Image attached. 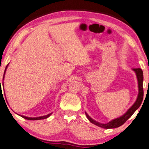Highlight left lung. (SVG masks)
<instances>
[{"instance_id":"left-lung-1","label":"left lung","mask_w":149,"mask_h":149,"mask_svg":"<svg viewBox=\"0 0 149 149\" xmlns=\"http://www.w3.org/2000/svg\"><path fill=\"white\" fill-rule=\"evenodd\" d=\"M134 71L136 74L137 80H138V84H139V95H138L137 99L136 100L135 103L132 105V106L130 107V109L127 111L126 113H125L124 115L120 116V118H116V119L112 120L107 124H101V123H99L95 121L94 120H93L90 116L88 115V114L85 112L86 116H87V118L89 121L93 123V124L96 125L99 127H101V128H106V129H109V128H118V127H120L122 126L126 122L127 120H128L129 118H130L131 116H132V114L134 113L136 110L139 108V107L141 106L142 101L143 100V95H144V91H143V72L141 68H133L132 69Z\"/></svg>"}]
</instances>
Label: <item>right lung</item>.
Returning <instances> with one entry per match:
<instances>
[{
  "label": "right lung",
  "instance_id": "obj_1",
  "mask_svg": "<svg viewBox=\"0 0 149 149\" xmlns=\"http://www.w3.org/2000/svg\"><path fill=\"white\" fill-rule=\"evenodd\" d=\"M8 65L6 66V68H5V73H4V76H3V80H4V77H5V72H6V68H7ZM0 83H1V79H0ZM3 86L4 87V84H3ZM0 87H1V83H0ZM1 90H2V89H1V88H0V91H1ZM51 114H52V113H49V114H48V115H46V116H40V117H37V118H29V117H26V116H21V117H22V118H25V119L28 120H38L46 119V118H48L49 116L51 115ZM19 116H20V115H19Z\"/></svg>",
  "mask_w": 149,
  "mask_h": 149
}]
</instances>
